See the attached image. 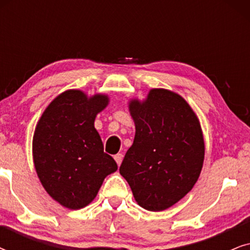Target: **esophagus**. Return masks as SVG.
I'll list each match as a JSON object with an SVG mask.
<instances>
[{"label": "esophagus", "mask_w": 250, "mask_h": 250, "mask_svg": "<svg viewBox=\"0 0 250 250\" xmlns=\"http://www.w3.org/2000/svg\"><path fill=\"white\" fill-rule=\"evenodd\" d=\"M115 160H116V163H117V165L119 166L122 164V162H123V155L122 153H117V155H116L115 157Z\"/></svg>", "instance_id": "obj_1"}]
</instances>
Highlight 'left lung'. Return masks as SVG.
Instances as JSON below:
<instances>
[{
    "label": "left lung",
    "mask_w": 250,
    "mask_h": 250,
    "mask_svg": "<svg viewBox=\"0 0 250 250\" xmlns=\"http://www.w3.org/2000/svg\"><path fill=\"white\" fill-rule=\"evenodd\" d=\"M135 136L119 173L139 206L165 210L199 179L205 158L203 129L196 112L175 92L151 88L145 100L131 99Z\"/></svg>",
    "instance_id": "8db88e82"
}]
</instances>
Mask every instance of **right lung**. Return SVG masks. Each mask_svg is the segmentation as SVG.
I'll return each mask as SVG.
<instances>
[{
  "label": "right lung",
  "mask_w": 250,
  "mask_h": 250,
  "mask_svg": "<svg viewBox=\"0 0 250 250\" xmlns=\"http://www.w3.org/2000/svg\"><path fill=\"white\" fill-rule=\"evenodd\" d=\"M108 104L107 94L88 97L81 90H67L50 102L37 122L33 136L37 176L50 197L69 209L92 203L105 176L117 170L94 127L95 117Z\"/></svg>",
  "instance_id": "add662e5"
}]
</instances>
